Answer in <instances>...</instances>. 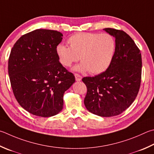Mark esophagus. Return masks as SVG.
Instances as JSON below:
<instances>
[{
  "mask_svg": "<svg viewBox=\"0 0 154 154\" xmlns=\"http://www.w3.org/2000/svg\"><path fill=\"white\" fill-rule=\"evenodd\" d=\"M75 79H76V81H77V82H80V81L82 79V77L80 75L77 74V73L75 74Z\"/></svg>",
  "mask_w": 154,
  "mask_h": 154,
  "instance_id": "esophagus-1",
  "label": "esophagus"
}]
</instances>
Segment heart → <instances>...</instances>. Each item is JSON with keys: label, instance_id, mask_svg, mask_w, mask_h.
<instances>
[{"label": "heart", "instance_id": "heart-1", "mask_svg": "<svg viewBox=\"0 0 154 154\" xmlns=\"http://www.w3.org/2000/svg\"><path fill=\"white\" fill-rule=\"evenodd\" d=\"M69 47L58 44L56 49L60 63L69 66L79 60L82 63L75 69L89 71L96 75L104 72L110 66L115 56L116 43L109 33L81 32L67 40Z\"/></svg>", "mask_w": 154, "mask_h": 154}]
</instances>
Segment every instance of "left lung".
Returning <instances> with one entry per match:
<instances>
[{
	"label": "left lung",
	"mask_w": 154,
	"mask_h": 154,
	"mask_svg": "<svg viewBox=\"0 0 154 154\" xmlns=\"http://www.w3.org/2000/svg\"><path fill=\"white\" fill-rule=\"evenodd\" d=\"M104 29L115 38L114 59L104 72L82 81L87 87L86 108L96 115L110 117L123 112L135 100L141 85L142 60L140 50L127 33Z\"/></svg>",
	"instance_id": "1"
}]
</instances>
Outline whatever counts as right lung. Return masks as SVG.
<instances>
[{
  "instance_id": "obj_1",
  "label": "right lung",
  "mask_w": 154,
  "mask_h": 154,
  "mask_svg": "<svg viewBox=\"0 0 154 154\" xmlns=\"http://www.w3.org/2000/svg\"><path fill=\"white\" fill-rule=\"evenodd\" d=\"M62 37L58 31L35 29L22 35L11 51L8 72L13 94L19 105L33 115L59 113L64 94L75 82L56 51Z\"/></svg>"
}]
</instances>
